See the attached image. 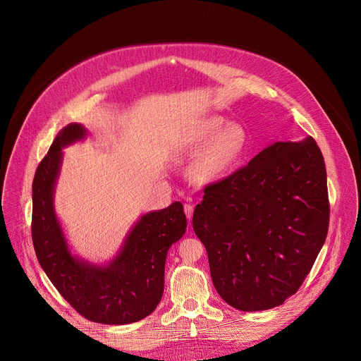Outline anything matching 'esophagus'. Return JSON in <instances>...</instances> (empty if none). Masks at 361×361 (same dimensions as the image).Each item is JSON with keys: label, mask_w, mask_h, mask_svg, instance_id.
I'll use <instances>...</instances> for the list:
<instances>
[{"label": "esophagus", "mask_w": 361, "mask_h": 361, "mask_svg": "<svg viewBox=\"0 0 361 361\" xmlns=\"http://www.w3.org/2000/svg\"><path fill=\"white\" fill-rule=\"evenodd\" d=\"M183 208H185V214H186L188 219L190 221V219H192V216H193V206H192V204H185Z\"/></svg>", "instance_id": "1"}]
</instances>
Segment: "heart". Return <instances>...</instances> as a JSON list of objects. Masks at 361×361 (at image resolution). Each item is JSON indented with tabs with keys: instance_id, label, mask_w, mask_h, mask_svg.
<instances>
[{
	"instance_id": "obj_1",
	"label": "heart",
	"mask_w": 361,
	"mask_h": 361,
	"mask_svg": "<svg viewBox=\"0 0 361 361\" xmlns=\"http://www.w3.org/2000/svg\"><path fill=\"white\" fill-rule=\"evenodd\" d=\"M192 142L204 147L197 155L192 173L203 182H211L231 173L250 149V133L242 123H229L222 116H209L199 122Z\"/></svg>"
}]
</instances>
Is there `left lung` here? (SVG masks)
<instances>
[{"instance_id": "obj_1", "label": "left lung", "mask_w": 361, "mask_h": 361, "mask_svg": "<svg viewBox=\"0 0 361 361\" xmlns=\"http://www.w3.org/2000/svg\"><path fill=\"white\" fill-rule=\"evenodd\" d=\"M329 224L324 157L309 136L276 142L204 188L193 229L212 283L232 307L281 306L309 275Z\"/></svg>"}]
</instances>
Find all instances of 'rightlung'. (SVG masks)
<instances>
[{
  "mask_svg": "<svg viewBox=\"0 0 361 361\" xmlns=\"http://www.w3.org/2000/svg\"><path fill=\"white\" fill-rule=\"evenodd\" d=\"M85 136L80 123H69L37 166L32 186L35 252L52 285L80 315L106 325L136 322L150 315L162 298L166 253L186 232V215L179 202L143 215L108 265L73 257L52 199L62 147Z\"/></svg>",
  "mask_w": 361,
  "mask_h": 361,
  "instance_id": "right-lung-1",
  "label": "right lung"
}]
</instances>
